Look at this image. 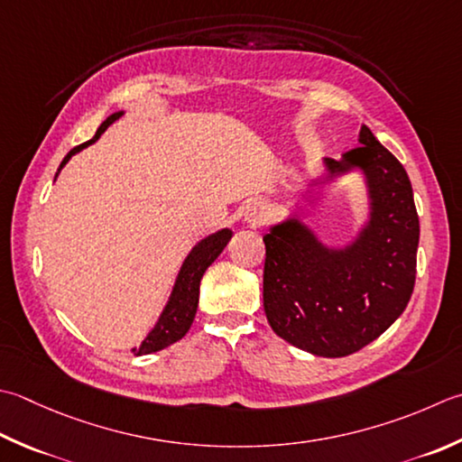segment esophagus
<instances>
[{
  "label": "esophagus",
  "instance_id": "esophagus-1",
  "mask_svg": "<svg viewBox=\"0 0 462 462\" xmlns=\"http://www.w3.org/2000/svg\"><path fill=\"white\" fill-rule=\"evenodd\" d=\"M268 220V210H266V206L264 204H260V202H254V204H250L248 208H246V212H244V222H246L248 226H262Z\"/></svg>",
  "mask_w": 462,
  "mask_h": 462
}]
</instances>
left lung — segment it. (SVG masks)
<instances>
[{
    "instance_id": "left-lung-1",
    "label": "left lung",
    "mask_w": 462,
    "mask_h": 462,
    "mask_svg": "<svg viewBox=\"0 0 462 462\" xmlns=\"http://www.w3.org/2000/svg\"><path fill=\"white\" fill-rule=\"evenodd\" d=\"M358 143L340 160L322 158V176L306 180L302 192L363 176L366 218L355 236L324 244L304 220L302 200L264 236L266 319L314 356H348L376 340L404 312L417 276L420 228L409 174L366 125Z\"/></svg>"
}]
</instances>
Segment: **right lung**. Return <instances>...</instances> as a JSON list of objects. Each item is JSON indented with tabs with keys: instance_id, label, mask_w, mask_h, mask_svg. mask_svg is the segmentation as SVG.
I'll list each match as a JSON object with an SVG mask.
<instances>
[{
	"instance_id": "1",
	"label": "right lung",
	"mask_w": 462,
	"mask_h": 462,
	"mask_svg": "<svg viewBox=\"0 0 462 462\" xmlns=\"http://www.w3.org/2000/svg\"><path fill=\"white\" fill-rule=\"evenodd\" d=\"M122 116H124L122 110L114 112L112 116H107L106 120L99 124V128L92 140L74 148L66 158L61 160V164L56 171V178L60 176L61 168L68 164L71 156H76L78 152L88 148L89 143L99 140V135L107 130V125H112L116 120H120ZM230 238H232V230L222 228L214 234H208L206 238H202L192 250H189V254L184 258L182 266H180V270H178L176 282H174V286H171L170 298L164 306V310H162L158 316V322L153 324V328L148 332V337L142 340V345L138 348H132L135 356L152 355V352H158L162 348L174 345V342L186 337V332L189 330V327H192L194 316L198 310L200 280L206 273V268L222 254V250L226 248V244L230 242Z\"/></svg>"
}]
</instances>
